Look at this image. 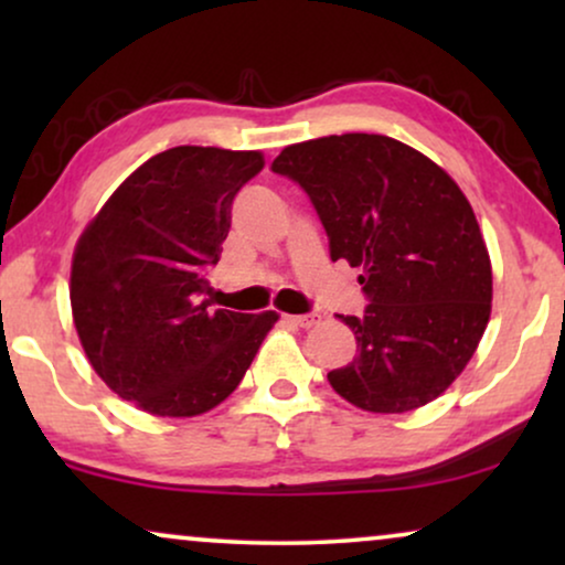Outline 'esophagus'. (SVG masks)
Returning a JSON list of instances; mask_svg holds the SVG:
<instances>
[{
    "label": "esophagus",
    "mask_w": 565,
    "mask_h": 565,
    "mask_svg": "<svg viewBox=\"0 0 565 565\" xmlns=\"http://www.w3.org/2000/svg\"><path fill=\"white\" fill-rule=\"evenodd\" d=\"M285 321H290V323H296V327L308 329V327H313V323H316V316L313 313H288V316H285Z\"/></svg>",
    "instance_id": "1"
}]
</instances>
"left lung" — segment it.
<instances>
[{"label":"left lung","mask_w":565,"mask_h":565,"mask_svg":"<svg viewBox=\"0 0 565 565\" xmlns=\"http://www.w3.org/2000/svg\"><path fill=\"white\" fill-rule=\"evenodd\" d=\"M273 172L311 200L331 262L362 269L365 313L339 316L358 354L331 370V388L375 414L435 401L473 358L491 313L489 252L458 184L377 134L288 146Z\"/></svg>","instance_id":"1"}]
</instances>
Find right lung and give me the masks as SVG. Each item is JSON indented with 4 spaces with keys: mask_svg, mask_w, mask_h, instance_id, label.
<instances>
[{
    "mask_svg": "<svg viewBox=\"0 0 565 565\" xmlns=\"http://www.w3.org/2000/svg\"><path fill=\"white\" fill-rule=\"evenodd\" d=\"M259 151L174 146L136 169L84 231L72 311L95 373L143 412L198 416L242 383L275 311L200 300Z\"/></svg>",
    "mask_w": 565,
    "mask_h": 565,
    "instance_id": "add662e5",
    "label": "right lung"
}]
</instances>
